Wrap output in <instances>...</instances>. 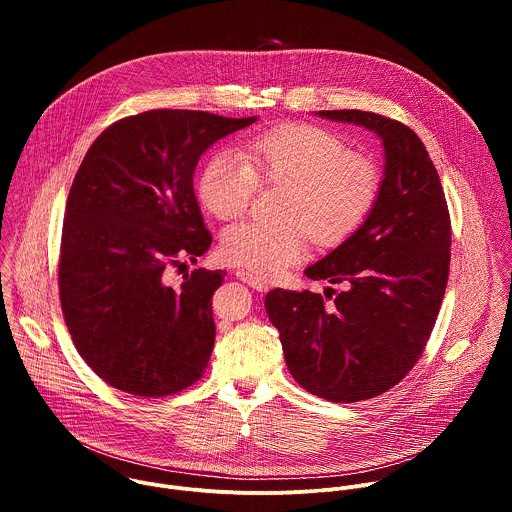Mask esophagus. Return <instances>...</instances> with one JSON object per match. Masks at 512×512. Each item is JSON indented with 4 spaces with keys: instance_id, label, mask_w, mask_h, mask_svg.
Here are the masks:
<instances>
[{
    "instance_id": "obj_1",
    "label": "esophagus",
    "mask_w": 512,
    "mask_h": 512,
    "mask_svg": "<svg viewBox=\"0 0 512 512\" xmlns=\"http://www.w3.org/2000/svg\"><path fill=\"white\" fill-rule=\"evenodd\" d=\"M237 277H239L241 281H245L247 285H251L253 289H257V291H267V289H269V281L263 279V277H259V275H255V273H251V271L241 269V271H237Z\"/></svg>"
}]
</instances>
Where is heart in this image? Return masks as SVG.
Returning a JSON list of instances; mask_svg holds the SVG:
<instances>
[{
	"label": "heart",
	"mask_w": 512,
	"mask_h": 512,
	"mask_svg": "<svg viewBox=\"0 0 512 512\" xmlns=\"http://www.w3.org/2000/svg\"><path fill=\"white\" fill-rule=\"evenodd\" d=\"M257 184L283 186L279 223L243 221L225 229L221 255L271 275L304 255L308 233L332 247L371 214L381 174L375 162L348 152L346 141L318 125L283 123L249 135L241 156L214 152L198 172L196 196L206 212L227 221L247 210Z\"/></svg>",
	"instance_id": "obj_1"
}]
</instances>
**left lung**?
Returning <instances> with one entry per match:
<instances>
[{
  "mask_svg": "<svg viewBox=\"0 0 512 512\" xmlns=\"http://www.w3.org/2000/svg\"><path fill=\"white\" fill-rule=\"evenodd\" d=\"M318 115L375 131L385 178L367 221L306 269L310 279L342 285L336 298L332 287L324 296L275 287L265 310L291 377L312 395L354 403L389 391L419 360L446 294L452 223L440 176L413 129L358 109Z\"/></svg>",
  "mask_w": 512,
  "mask_h": 512,
  "instance_id": "obj_1",
  "label": "left lung"
}]
</instances>
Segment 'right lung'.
Here are the masks:
<instances>
[{
    "label": "right lung",
    "mask_w": 512,
    "mask_h": 512,
    "mask_svg": "<svg viewBox=\"0 0 512 512\" xmlns=\"http://www.w3.org/2000/svg\"><path fill=\"white\" fill-rule=\"evenodd\" d=\"M257 117L154 109L109 125L72 180L58 294L79 354L111 387L166 397L196 383L214 346L212 294L225 271H164L212 243L192 176L214 141Z\"/></svg>",
    "instance_id": "1"
}]
</instances>
